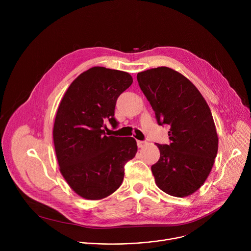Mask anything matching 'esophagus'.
Returning a JSON list of instances; mask_svg holds the SVG:
<instances>
[{
  "instance_id": "34e87169",
  "label": "esophagus",
  "mask_w": 251,
  "mask_h": 251,
  "mask_svg": "<svg viewBox=\"0 0 251 251\" xmlns=\"http://www.w3.org/2000/svg\"><path fill=\"white\" fill-rule=\"evenodd\" d=\"M137 145L139 148H143L145 145H147L146 141H137Z\"/></svg>"
}]
</instances>
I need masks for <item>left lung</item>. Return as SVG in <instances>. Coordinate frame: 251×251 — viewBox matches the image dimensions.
Returning <instances> with one entry per match:
<instances>
[{
    "instance_id": "1",
    "label": "left lung",
    "mask_w": 251,
    "mask_h": 251,
    "mask_svg": "<svg viewBox=\"0 0 251 251\" xmlns=\"http://www.w3.org/2000/svg\"><path fill=\"white\" fill-rule=\"evenodd\" d=\"M137 80L158 124L170 127L171 143L157 144L160 159L151 167L156 185L173 197H188L203 185L218 154L209 107L198 88L170 67L142 71Z\"/></svg>"
}]
</instances>
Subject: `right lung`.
I'll use <instances>...</instances> for the list:
<instances>
[{"label":"right lung","mask_w":251,"mask_h":251,"mask_svg":"<svg viewBox=\"0 0 251 251\" xmlns=\"http://www.w3.org/2000/svg\"><path fill=\"white\" fill-rule=\"evenodd\" d=\"M133 82L125 71L94 66L78 75L64 93L53 125L59 171L83 199L96 201L122 184L124 165L137 153L133 137L107 136L105 122L116 127L115 105Z\"/></svg>","instance_id":"1"}]
</instances>
